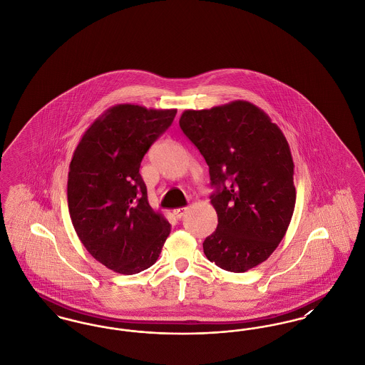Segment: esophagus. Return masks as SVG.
Wrapping results in <instances>:
<instances>
[{"label": "esophagus", "instance_id": "1", "mask_svg": "<svg viewBox=\"0 0 365 365\" xmlns=\"http://www.w3.org/2000/svg\"><path fill=\"white\" fill-rule=\"evenodd\" d=\"M186 212H187V207H183V208L174 209V212H173V213H174V216L176 219H180Z\"/></svg>", "mask_w": 365, "mask_h": 365}]
</instances>
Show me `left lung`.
<instances>
[{
  "label": "left lung",
  "mask_w": 365,
  "mask_h": 365,
  "mask_svg": "<svg viewBox=\"0 0 365 365\" xmlns=\"http://www.w3.org/2000/svg\"><path fill=\"white\" fill-rule=\"evenodd\" d=\"M179 125L209 167L217 228L204 241L207 259L230 272L267 260L283 240L295 205L294 163L287 139L249 101L187 109Z\"/></svg>",
  "instance_id": "1"
}]
</instances>
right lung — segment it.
<instances>
[{
	"instance_id": "add662e5",
	"label": "right lung",
	"mask_w": 365,
	"mask_h": 365,
	"mask_svg": "<svg viewBox=\"0 0 365 365\" xmlns=\"http://www.w3.org/2000/svg\"><path fill=\"white\" fill-rule=\"evenodd\" d=\"M175 115L176 109L110 106L85 131L71 160L73 228L87 252L118 274L152 267L171 232L164 215L149 205L139 167Z\"/></svg>"
}]
</instances>
